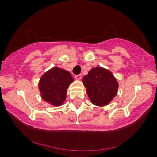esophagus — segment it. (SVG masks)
<instances>
[{
	"instance_id": "1",
	"label": "esophagus",
	"mask_w": 157,
	"mask_h": 157,
	"mask_svg": "<svg viewBox=\"0 0 157 157\" xmlns=\"http://www.w3.org/2000/svg\"><path fill=\"white\" fill-rule=\"evenodd\" d=\"M81 77H82V75H75V78L76 79V80H80L81 79Z\"/></svg>"
}]
</instances>
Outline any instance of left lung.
I'll use <instances>...</instances> for the list:
<instances>
[{"label":"left lung","instance_id":"obj_1","mask_svg":"<svg viewBox=\"0 0 157 157\" xmlns=\"http://www.w3.org/2000/svg\"><path fill=\"white\" fill-rule=\"evenodd\" d=\"M90 100L97 106H105L112 101L118 91V82L113 74L102 67L93 68L82 79Z\"/></svg>","mask_w":157,"mask_h":157}]
</instances>
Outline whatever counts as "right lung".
Masks as SVG:
<instances>
[{"label": "right lung", "instance_id": "obj_1", "mask_svg": "<svg viewBox=\"0 0 157 157\" xmlns=\"http://www.w3.org/2000/svg\"><path fill=\"white\" fill-rule=\"evenodd\" d=\"M74 81L66 70L54 67L40 77L39 90L43 100L53 106H60L66 100L67 89Z\"/></svg>", "mask_w": 157, "mask_h": 157}]
</instances>
